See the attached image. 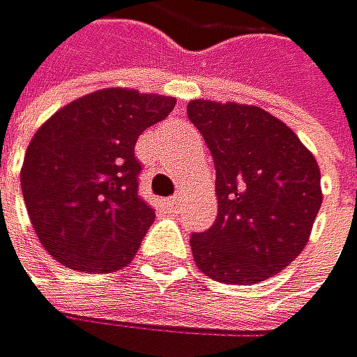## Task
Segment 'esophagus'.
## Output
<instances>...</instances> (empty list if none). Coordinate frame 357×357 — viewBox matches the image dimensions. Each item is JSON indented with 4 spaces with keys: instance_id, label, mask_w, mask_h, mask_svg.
<instances>
[{
    "instance_id": "esophagus-1",
    "label": "esophagus",
    "mask_w": 357,
    "mask_h": 357,
    "mask_svg": "<svg viewBox=\"0 0 357 357\" xmlns=\"http://www.w3.org/2000/svg\"><path fill=\"white\" fill-rule=\"evenodd\" d=\"M180 202H182V197L180 195H175V197H169V199H164V206H167V208H177V206H180Z\"/></svg>"
}]
</instances>
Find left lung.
I'll list each match as a JSON object with an SVG mask.
<instances>
[{
  "label": "left lung",
  "mask_w": 357,
  "mask_h": 357,
  "mask_svg": "<svg viewBox=\"0 0 357 357\" xmlns=\"http://www.w3.org/2000/svg\"><path fill=\"white\" fill-rule=\"evenodd\" d=\"M186 114L217 171V219L190 237L197 268L219 283L266 281L310 241L323 204L318 162L283 120L257 105L197 98Z\"/></svg>",
  "instance_id": "obj_1"
}]
</instances>
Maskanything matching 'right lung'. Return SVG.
I'll return each mask as SVG.
<instances>
[{"mask_svg":"<svg viewBox=\"0 0 357 357\" xmlns=\"http://www.w3.org/2000/svg\"><path fill=\"white\" fill-rule=\"evenodd\" d=\"M173 96L107 87L50 116L28 144L21 190L41 245L78 272H116L135 257L155 213L138 195V135Z\"/></svg>","mask_w":357,"mask_h":357,"instance_id":"1","label":"right lung"}]
</instances>
